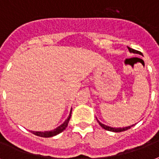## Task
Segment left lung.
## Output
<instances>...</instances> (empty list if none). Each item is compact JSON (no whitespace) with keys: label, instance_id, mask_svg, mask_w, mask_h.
Here are the masks:
<instances>
[{"label":"left lung","instance_id":"left-lung-1","mask_svg":"<svg viewBox=\"0 0 159 159\" xmlns=\"http://www.w3.org/2000/svg\"><path fill=\"white\" fill-rule=\"evenodd\" d=\"M128 48L131 53L140 54V52H138V51H136V50H134V49H133V48H130V47H128ZM97 120H98V118H97ZM98 122L99 125L101 126L102 128H104L105 130L111 131V132H115V133H119V132H123V131L128 130V129H129V128H131L132 127H133V126L135 125V124H133V125L128 126V127H123V128H112V127H109V126H107V125H105V124H103V123H102L101 122H99L98 120Z\"/></svg>","mask_w":159,"mask_h":159}]
</instances>
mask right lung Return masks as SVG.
<instances>
[{
	"instance_id": "right-lung-1",
	"label": "right lung",
	"mask_w": 159,
	"mask_h": 159,
	"mask_svg": "<svg viewBox=\"0 0 159 159\" xmlns=\"http://www.w3.org/2000/svg\"><path fill=\"white\" fill-rule=\"evenodd\" d=\"M71 111H70V113H69V116L67 117L65 121L63 122V123H61L60 126H58L57 128H56L55 129H53V130L51 131H45V132H37V131H31V133L36 135V136H39V137H42V138H51V137H54L56 135H57L59 133H61V132H63L66 128L68 125L69 123V120L71 118Z\"/></svg>"
}]
</instances>
